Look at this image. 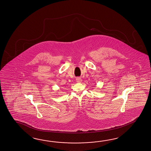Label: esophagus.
Returning a JSON list of instances; mask_svg holds the SVG:
<instances>
[{"instance_id":"esophagus-1","label":"esophagus","mask_w":151,"mask_h":151,"mask_svg":"<svg viewBox=\"0 0 151 151\" xmlns=\"http://www.w3.org/2000/svg\"><path fill=\"white\" fill-rule=\"evenodd\" d=\"M76 82H78V83H80V82H81L82 80V79H81V78H80V77H77L76 79Z\"/></svg>"}]
</instances>
